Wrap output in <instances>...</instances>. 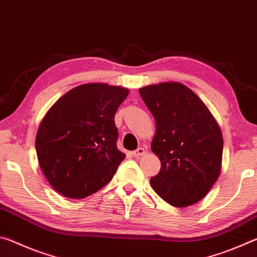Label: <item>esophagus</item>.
<instances>
[{
  "label": "esophagus",
  "instance_id": "1",
  "mask_svg": "<svg viewBox=\"0 0 257 257\" xmlns=\"http://www.w3.org/2000/svg\"><path fill=\"white\" fill-rule=\"evenodd\" d=\"M145 154V149L144 147H138V149L136 151L133 152V155L135 156V158H141V156H143Z\"/></svg>",
  "mask_w": 257,
  "mask_h": 257
}]
</instances>
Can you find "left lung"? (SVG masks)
<instances>
[{
	"mask_svg": "<svg viewBox=\"0 0 257 257\" xmlns=\"http://www.w3.org/2000/svg\"><path fill=\"white\" fill-rule=\"evenodd\" d=\"M156 130L151 149L161 170L151 178L159 196L185 207L206 196L221 172L223 138L214 116L196 94L177 81L139 88Z\"/></svg>",
	"mask_w": 257,
	"mask_h": 257,
	"instance_id": "8db88e82",
	"label": "left lung"
}]
</instances>
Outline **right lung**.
<instances>
[{
  "instance_id": "right-lung-1",
  "label": "right lung",
  "mask_w": 257,
  "mask_h": 257,
  "mask_svg": "<svg viewBox=\"0 0 257 257\" xmlns=\"http://www.w3.org/2000/svg\"><path fill=\"white\" fill-rule=\"evenodd\" d=\"M129 90L90 82L56 101L36 135V153L47 181L63 196L85 198L110 182L125 154L116 147L114 115Z\"/></svg>"
}]
</instances>
